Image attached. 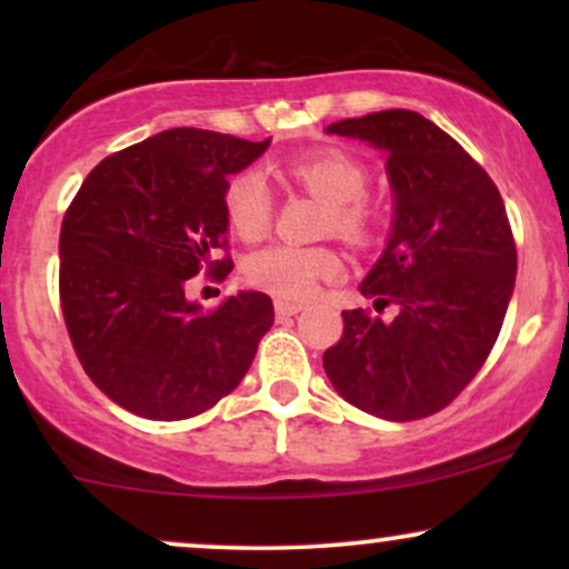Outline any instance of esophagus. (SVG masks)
<instances>
[{
	"label": "esophagus",
	"instance_id": "esophagus-1",
	"mask_svg": "<svg viewBox=\"0 0 569 569\" xmlns=\"http://www.w3.org/2000/svg\"><path fill=\"white\" fill-rule=\"evenodd\" d=\"M299 310H302V305H299V302H286V299H276V316L278 318H291V316H297Z\"/></svg>",
	"mask_w": 569,
	"mask_h": 569
}]
</instances>
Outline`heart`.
Returning a JSON list of instances; mask_svg holds the SVG:
<instances>
[{"instance_id": "heart-1", "label": "heart", "mask_w": 569, "mask_h": 569, "mask_svg": "<svg viewBox=\"0 0 569 569\" xmlns=\"http://www.w3.org/2000/svg\"><path fill=\"white\" fill-rule=\"evenodd\" d=\"M291 181L326 202L323 230L348 240L367 243L377 230V208L367 194L369 171L361 160L337 147H312L286 162ZM276 213V198L259 171H243L224 192V217L240 240L264 238ZM339 272V259L323 246L280 243L262 248L246 264V276L259 289L280 299H307L326 278Z\"/></svg>"}]
</instances>
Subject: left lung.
<instances>
[{"label":"left lung","instance_id":"obj_1","mask_svg":"<svg viewBox=\"0 0 569 569\" xmlns=\"http://www.w3.org/2000/svg\"><path fill=\"white\" fill-rule=\"evenodd\" d=\"M329 133L388 154L393 232L363 278L377 310H345L323 369L345 401L382 420L436 415L485 367L516 280L506 206L485 168L452 136L409 109L339 120Z\"/></svg>","mask_w":569,"mask_h":569}]
</instances>
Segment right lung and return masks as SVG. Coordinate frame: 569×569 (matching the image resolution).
<instances>
[{
	"instance_id": "obj_1",
	"label": "right lung",
	"mask_w": 569,
	"mask_h": 569,
	"mask_svg": "<svg viewBox=\"0 0 569 569\" xmlns=\"http://www.w3.org/2000/svg\"><path fill=\"white\" fill-rule=\"evenodd\" d=\"M270 139L171 128L103 158L61 224V310L101 393L147 420H187L232 393L276 321L240 291L206 312L184 297L206 270L224 280V192Z\"/></svg>"
}]
</instances>
